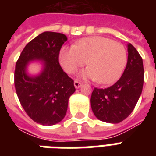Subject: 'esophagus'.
<instances>
[{"mask_svg":"<svg viewBox=\"0 0 156 156\" xmlns=\"http://www.w3.org/2000/svg\"><path fill=\"white\" fill-rule=\"evenodd\" d=\"M73 84H74V87L76 88H79L80 87H81V82L79 81H74V83H73Z\"/></svg>","mask_w":156,"mask_h":156,"instance_id":"esophagus-1","label":"esophagus"}]
</instances>
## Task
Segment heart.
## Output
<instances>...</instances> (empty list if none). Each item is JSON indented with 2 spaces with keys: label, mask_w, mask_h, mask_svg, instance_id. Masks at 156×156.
<instances>
[{
  "label": "heart",
  "mask_w": 156,
  "mask_h": 156,
  "mask_svg": "<svg viewBox=\"0 0 156 156\" xmlns=\"http://www.w3.org/2000/svg\"><path fill=\"white\" fill-rule=\"evenodd\" d=\"M59 62L68 73H73L87 62L89 66L79 76L108 84L121 76L127 63V53L119 42L93 36L78 40L74 46L62 47Z\"/></svg>",
  "instance_id": "1"
}]
</instances>
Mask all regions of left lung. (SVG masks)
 I'll use <instances>...</instances> for the list:
<instances>
[{"instance_id": "1", "label": "left lung", "mask_w": 156, "mask_h": 156, "mask_svg": "<svg viewBox=\"0 0 156 156\" xmlns=\"http://www.w3.org/2000/svg\"><path fill=\"white\" fill-rule=\"evenodd\" d=\"M128 61L121 78L107 88H94L92 93L91 108L99 120L118 124L134 110L144 83L143 60L134 47L127 45Z\"/></svg>"}]
</instances>
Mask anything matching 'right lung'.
I'll use <instances>...</instances> for the list:
<instances>
[{
    "label": "right lung",
    "instance_id": "obj_1",
    "mask_svg": "<svg viewBox=\"0 0 156 156\" xmlns=\"http://www.w3.org/2000/svg\"><path fill=\"white\" fill-rule=\"evenodd\" d=\"M68 37L58 32H44L26 45L16 62L15 88L20 103L32 120L53 125L66 115L68 99L75 92L73 80L63 72L58 57ZM42 62L40 73L29 75L28 64Z\"/></svg>",
    "mask_w": 156,
    "mask_h": 156
}]
</instances>
